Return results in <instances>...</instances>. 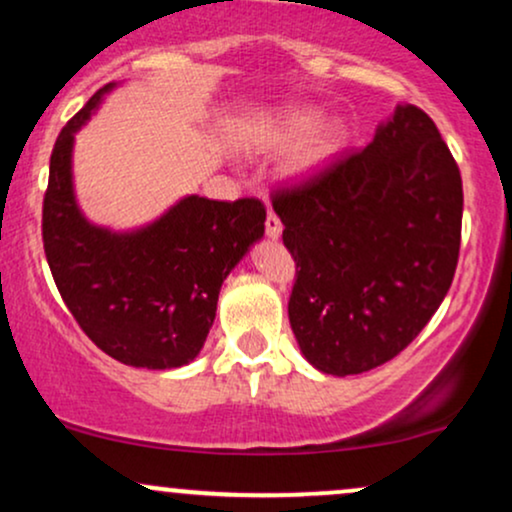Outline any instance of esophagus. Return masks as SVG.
Listing matches in <instances>:
<instances>
[{"mask_svg":"<svg viewBox=\"0 0 512 512\" xmlns=\"http://www.w3.org/2000/svg\"><path fill=\"white\" fill-rule=\"evenodd\" d=\"M264 231H267V238H272V240H279L281 231H284V226H281L279 216H276L274 211H269V214H267V221H264Z\"/></svg>","mask_w":512,"mask_h":512,"instance_id":"1","label":"esophagus"}]
</instances>
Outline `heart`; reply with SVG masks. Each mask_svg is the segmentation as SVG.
I'll use <instances>...</instances> for the list:
<instances>
[{
	"instance_id": "obj_1",
	"label": "heart",
	"mask_w": 512,
	"mask_h": 512,
	"mask_svg": "<svg viewBox=\"0 0 512 512\" xmlns=\"http://www.w3.org/2000/svg\"><path fill=\"white\" fill-rule=\"evenodd\" d=\"M320 122V113L313 108H293L276 120L272 132L267 134V144L276 146V149H286V146H296L303 142L310 132ZM339 144H342V127L325 125L320 127L313 137L303 146L301 156L296 161L298 173H315L325 166L330 158L337 154Z\"/></svg>"
}]
</instances>
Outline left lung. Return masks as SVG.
<instances>
[{
	"instance_id": "obj_1",
	"label": "left lung",
	"mask_w": 512,
	"mask_h": 512,
	"mask_svg": "<svg viewBox=\"0 0 512 512\" xmlns=\"http://www.w3.org/2000/svg\"><path fill=\"white\" fill-rule=\"evenodd\" d=\"M296 262L289 320L322 373L356 375L407 349L460 257L462 178L436 122L397 105L363 151L274 190Z\"/></svg>"
}]
</instances>
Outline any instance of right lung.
Instances as JSON below:
<instances>
[{"label":"right lung","mask_w":512,"mask_h":512,"mask_svg":"<svg viewBox=\"0 0 512 512\" xmlns=\"http://www.w3.org/2000/svg\"><path fill=\"white\" fill-rule=\"evenodd\" d=\"M113 86L93 93L52 149L45 257L62 301L98 349L125 366L180 368L207 342L223 279L264 236L267 211L255 197L190 195L137 231L86 221L74 197V134Z\"/></svg>","instance_id":"1"}]
</instances>
